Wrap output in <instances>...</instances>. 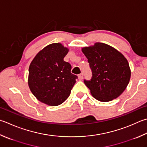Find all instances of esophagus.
<instances>
[{
    "instance_id": "34e87169",
    "label": "esophagus",
    "mask_w": 147,
    "mask_h": 147,
    "mask_svg": "<svg viewBox=\"0 0 147 147\" xmlns=\"http://www.w3.org/2000/svg\"><path fill=\"white\" fill-rule=\"evenodd\" d=\"M78 78L79 80H82L83 78V74H80L79 76H78Z\"/></svg>"
}]
</instances>
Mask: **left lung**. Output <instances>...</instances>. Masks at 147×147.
Instances as JSON below:
<instances>
[{"label": "left lung", "mask_w": 147, "mask_h": 147, "mask_svg": "<svg viewBox=\"0 0 147 147\" xmlns=\"http://www.w3.org/2000/svg\"><path fill=\"white\" fill-rule=\"evenodd\" d=\"M92 71L90 81L84 84L94 98L109 102L118 97L128 85L131 69L123 55L103 43L82 49Z\"/></svg>", "instance_id": "1"}]
</instances>
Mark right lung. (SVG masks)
<instances>
[{
	"label": "right lung",
	"instance_id": "obj_1",
	"mask_svg": "<svg viewBox=\"0 0 147 147\" xmlns=\"http://www.w3.org/2000/svg\"><path fill=\"white\" fill-rule=\"evenodd\" d=\"M68 52L61 43H52L38 52L30 64V90L38 100L49 106L63 103L77 79L71 73V65L63 59Z\"/></svg>",
	"mask_w": 147,
	"mask_h": 147
}]
</instances>
